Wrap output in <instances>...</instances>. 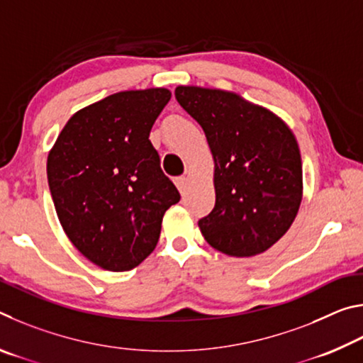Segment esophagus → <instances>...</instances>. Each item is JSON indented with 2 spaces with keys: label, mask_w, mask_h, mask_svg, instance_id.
Returning <instances> with one entry per match:
<instances>
[{
  "label": "esophagus",
  "mask_w": 363,
  "mask_h": 363,
  "mask_svg": "<svg viewBox=\"0 0 363 363\" xmlns=\"http://www.w3.org/2000/svg\"><path fill=\"white\" fill-rule=\"evenodd\" d=\"M176 187L179 189V192L184 194L186 192V187H187V182H189V177L186 176H181V177H176Z\"/></svg>",
  "instance_id": "obj_1"
}]
</instances>
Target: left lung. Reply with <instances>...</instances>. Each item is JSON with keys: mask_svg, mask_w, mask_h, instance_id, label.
Instances as JSON below:
<instances>
[{"mask_svg": "<svg viewBox=\"0 0 363 363\" xmlns=\"http://www.w3.org/2000/svg\"><path fill=\"white\" fill-rule=\"evenodd\" d=\"M181 107L203 128L214 160L216 203L199 220L227 256L261 255L277 243L303 200L296 138L277 115L223 89L177 86Z\"/></svg>", "mask_w": 363, "mask_h": 363, "instance_id": "1", "label": "left lung"}]
</instances>
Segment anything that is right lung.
<instances>
[{
    "instance_id": "obj_1",
    "label": "right lung",
    "mask_w": 363,
    "mask_h": 363,
    "mask_svg": "<svg viewBox=\"0 0 363 363\" xmlns=\"http://www.w3.org/2000/svg\"><path fill=\"white\" fill-rule=\"evenodd\" d=\"M164 88L121 91L72 116L48 155V182L67 237L112 272L139 266L155 250L162 219L181 195L160 168L153 123Z\"/></svg>"
}]
</instances>
